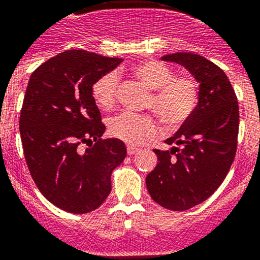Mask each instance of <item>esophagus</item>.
<instances>
[{"instance_id": "obj_1", "label": "esophagus", "mask_w": 260, "mask_h": 260, "mask_svg": "<svg viewBox=\"0 0 260 260\" xmlns=\"http://www.w3.org/2000/svg\"><path fill=\"white\" fill-rule=\"evenodd\" d=\"M139 152V148H136V146H132V145H127V153L129 155L135 154V153Z\"/></svg>"}]
</instances>
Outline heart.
I'll return each mask as SVG.
<instances>
[{
    "instance_id": "1",
    "label": "heart",
    "mask_w": 260,
    "mask_h": 260,
    "mask_svg": "<svg viewBox=\"0 0 260 260\" xmlns=\"http://www.w3.org/2000/svg\"><path fill=\"white\" fill-rule=\"evenodd\" d=\"M133 76L152 90L145 110L152 111L168 128L182 127L195 112L199 102V82L192 76H175L174 69L157 60H145L132 67ZM119 77L115 72L101 76L92 83L91 94L102 110H111L116 103ZM108 132L129 145H140L159 132L150 115L123 112L108 121Z\"/></svg>"
}]
</instances>
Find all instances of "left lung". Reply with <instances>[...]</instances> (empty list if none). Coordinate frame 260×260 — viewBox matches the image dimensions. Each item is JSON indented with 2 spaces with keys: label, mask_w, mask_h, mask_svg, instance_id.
I'll return each instance as SVG.
<instances>
[{
  "label": "left lung",
  "mask_w": 260,
  "mask_h": 260,
  "mask_svg": "<svg viewBox=\"0 0 260 260\" xmlns=\"http://www.w3.org/2000/svg\"><path fill=\"white\" fill-rule=\"evenodd\" d=\"M187 68L200 83L195 112L166 140L171 150L154 149L158 164L146 177L149 195L170 211H186L209 198L224 182L237 152L239 108L229 78L196 53L162 57Z\"/></svg>",
  "instance_id": "left-lung-1"
}]
</instances>
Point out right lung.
I'll return each instance as SVG.
<instances>
[{
	"label": "right lung",
	"instance_id": "right-lung-1",
	"mask_svg": "<svg viewBox=\"0 0 260 260\" xmlns=\"http://www.w3.org/2000/svg\"><path fill=\"white\" fill-rule=\"evenodd\" d=\"M121 61L69 49L30 77L19 117L24 158L36 187L62 211L101 207L111 192L112 171L127 155L123 141L102 139L106 127L91 94L92 83Z\"/></svg>",
	"mask_w": 260,
	"mask_h": 260
}]
</instances>
